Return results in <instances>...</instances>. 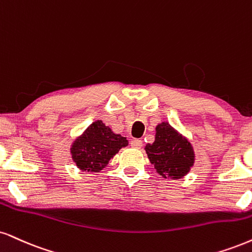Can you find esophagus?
<instances>
[{"label":"esophagus","mask_w":252,"mask_h":252,"mask_svg":"<svg viewBox=\"0 0 252 252\" xmlns=\"http://www.w3.org/2000/svg\"><path fill=\"white\" fill-rule=\"evenodd\" d=\"M142 141L141 139H137V138H134L131 139V142H130V145H131L132 148H136V149H139V148L142 147Z\"/></svg>","instance_id":"1"}]
</instances>
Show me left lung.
<instances>
[{
  "instance_id": "obj_1",
  "label": "left lung",
  "mask_w": 252,
  "mask_h": 252,
  "mask_svg": "<svg viewBox=\"0 0 252 252\" xmlns=\"http://www.w3.org/2000/svg\"><path fill=\"white\" fill-rule=\"evenodd\" d=\"M157 174L168 180H181L195 163V151L189 138L169 122L157 124L154 143L144 148Z\"/></svg>"
}]
</instances>
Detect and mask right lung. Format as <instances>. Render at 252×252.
<instances>
[{
  "label": "right lung",
  "instance_id": "obj_1",
  "mask_svg": "<svg viewBox=\"0 0 252 252\" xmlns=\"http://www.w3.org/2000/svg\"><path fill=\"white\" fill-rule=\"evenodd\" d=\"M128 143L126 137L115 134L110 126L97 120L74 139L70 155L81 171L99 172Z\"/></svg>",
  "mask_w": 252,
  "mask_h": 252
}]
</instances>
